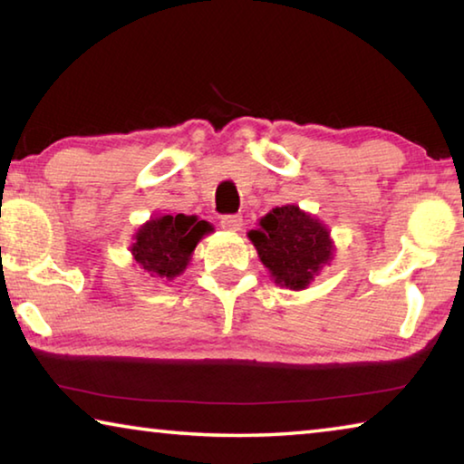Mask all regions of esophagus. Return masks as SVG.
Segmentation results:
<instances>
[{
    "mask_svg": "<svg viewBox=\"0 0 464 464\" xmlns=\"http://www.w3.org/2000/svg\"><path fill=\"white\" fill-rule=\"evenodd\" d=\"M241 225H243L241 215H225V217H221V227H223V229L239 231Z\"/></svg>",
    "mask_w": 464,
    "mask_h": 464,
    "instance_id": "1",
    "label": "esophagus"
}]
</instances>
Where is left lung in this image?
I'll return each mask as SVG.
<instances>
[{
  "mask_svg": "<svg viewBox=\"0 0 464 464\" xmlns=\"http://www.w3.org/2000/svg\"><path fill=\"white\" fill-rule=\"evenodd\" d=\"M249 239L274 280L293 290L309 286L334 256L325 227L293 204L272 208Z\"/></svg>",
  "mask_w": 464,
  "mask_h": 464,
  "instance_id": "left-lung-1",
  "label": "left lung"
}]
</instances>
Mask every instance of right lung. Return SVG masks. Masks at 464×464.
Listing matches in <instances>:
<instances>
[{"label":"right lung","mask_w":464,"mask_h":464,"mask_svg":"<svg viewBox=\"0 0 464 464\" xmlns=\"http://www.w3.org/2000/svg\"><path fill=\"white\" fill-rule=\"evenodd\" d=\"M210 225L186 215H163L151 218L135 235L132 256L149 276L171 280L186 270L196 243Z\"/></svg>","instance_id":"1"}]
</instances>
